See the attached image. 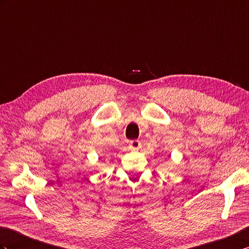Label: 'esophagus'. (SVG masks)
<instances>
[{"label": "esophagus", "instance_id": "esophagus-1", "mask_svg": "<svg viewBox=\"0 0 249 249\" xmlns=\"http://www.w3.org/2000/svg\"><path fill=\"white\" fill-rule=\"evenodd\" d=\"M129 146L131 149H134V151H137V149L141 148V142L139 140H131L129 141Z\"/></svg>", "mask_w": 249, "mask_h": 249}]
</instances>
